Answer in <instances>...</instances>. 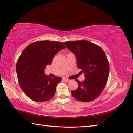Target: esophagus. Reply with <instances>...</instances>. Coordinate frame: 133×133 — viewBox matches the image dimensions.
<instances>
[{"label":"esophagus","instance_id":"obj_1","mask_svg":"<svg viewBox=\"0 0 133 133\" xmlns=\"http://www.w3.org/2000/svg\"><path fill=\"white\" fill-rule=\"evenodd\" d=\"M63 80L64 81V82H69V79H68V78H67L63 77Z\"/></svg>","mask_w":133,"mask_h":133}]
</instances>
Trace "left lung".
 Returning a JSON list of instances; mask_svg holds the SVG:
<instances>
[{"label":"left lung","mask_w":133,"mask_h":133,"mask_svg":"<svg viewBox=\"0 0 133 133\" xmlns=\"http://www.w3.org/2000/svg\"><path fill=\"white\" fill-rule=\"evenodd\" d=\"M67 48L75 54L78 67L84 73L83 82L76 80L78 88L71 91L74 98L91 102L100 95L106 84L110 67L106 55L100 46L87 40L65 42Z\"/></svg>","instance_id":"1"}]
</instances>
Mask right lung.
<instances>
[{
	"instance_id": "1",
	"label": "right lung",
	"mask_w": 133,
	"mask_h": 133,
	"mask_svg": "<svg viewBox=\"0 0 133 133\" xmlns=\"http://www.w3.org/2000/svg\"><path fill=\"white\" fill-rule=\"evenodd\" d=\"M66 47L61 42L41 40L24 49L16 64L17 79L26 96L36 102L48 101L55 95L62 77L51 78L45 75L47 65H50L56 54Z\"/></svg>"
}]
</instances>
